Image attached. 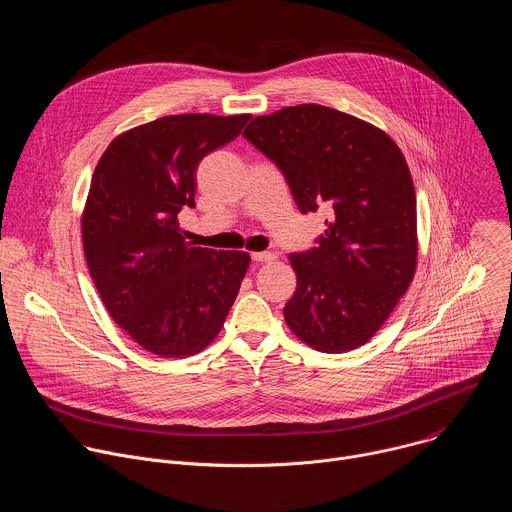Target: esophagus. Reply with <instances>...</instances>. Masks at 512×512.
Returning a JSON list of instances; mask_svg holds the SVG:
<instances>
[{"instance_id": "1", "label": "esophagus", "mask_w": 512, "mask_h": 512, "mask_svg": "<svg viewBox=\"0 0 512 512\" xmlns=\"http://www.w3.org/2000/svg\"><path fill=\"white\" fill-rule=\"evenodd\" d=\"M251 259L257 263H269L275 259V255L269 251H257V253H251Z\"/></svg>"}]
</instances>
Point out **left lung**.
Masks as SVG:
<instances>
[{
    "label": "left lung",
    "mask_w": 512,
    "mask_h": 512,
    "mask_svg": "<svg viewBox=\"0 0 512 512\" xmlns=\"http://www.w3.org/2000/svg\"><path fill=\"white\" fill-rule=\"evenodd\" d=\"M245 139L283 174L302 214L328 212L316 245L291 253L287 326L320 352L369 342L405 294L417 263L413 180L395 141L324 105L255 117Z\"/></svg>",
    "instance_id": "8db88e82"
}]
</instances>
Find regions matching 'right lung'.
<instances>
[{
    "mask_svg": "<svg viewBox=\"0 0 512 512\" xmlns=\"http://www.w3.org/2000/svg\"><path fill=\"white\" fill-rule=\"evenodd\" d=\"M249 115H168L111 141L83 214L85 257L111 318L139 346L186 358L221 332L249 253L194 247L178 214L194 206L196 168Z\"/></svg>",
    "mask_w": 512,
    "mask_h": 512,
    "instance_id": "add662e5",
    "label": "right lung"
}]
</instances>
